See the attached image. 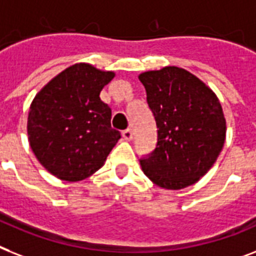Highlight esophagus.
<instances>
[{
  "instance_id": "1",
  "label": "esophagus",
  "mask_w": 256,
  "mask_h": 256,
  "mask_svg": "<svg viewBox=\"0 0 256 256\" xmlns=\"http://www.w3.org/2000/svg\"><path fill=\"white\" fill-rule=\"evenodd\" d=\"M122 136H124V140H132V132L130 130V128H126V130H124V132H122Z\"/></svg>"
}]
</instances>
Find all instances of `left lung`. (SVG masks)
Wrapping results in <instances>:
<instances>
[{
	"label": "left lung",
	"mask_w": 256,
	"mask_h": 256,
	"mask_svg": "<svg viewBox=\"0 0 256 256\" xmlns=\"http://www.w3.org/2000/svg\"><path fill=\"white\" fill-rule=\"evenodd\" d=\"M138 78L158 126L156 148L140 159L142 171L160 188L192 186L210 170L225 143L220 100L184 68L147 70Z\"/></svg>",
	"instance_id": "8db88e82"
}]
</instances>
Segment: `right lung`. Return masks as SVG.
I'll list each match as a JSON object with an SVG mask.
<instances>
[{
	"label": "right lung",
	"mask_w": 256,
	"mask_h": 256,
	"mask_svg": "<svg viewBox=\"0 0 256 256\" xmlns=\"http://www.w3.org/2000/svg\"><path fill=\"white\" fill-rule=\"evenodd\" d=\"M116 76L88 63L66 68L35 96L27 135L43 167L64 182H80L102 167L121 134L112 128V110L100 98Z\"/></svg>",
	"instance_id": "add662e5"
}]
</instances>
